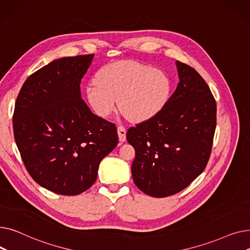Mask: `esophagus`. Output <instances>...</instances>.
<instances>
[{
	"label": "esophagus",
	"mask_w": 250,
	"mask_h": 250,
	"mask_svg": "<svg viewBox=\"0 0 250 250\" xmlns=\"http://www.w3.org/2000/svg\"><path fill=\"white\" fill-rule=\"evenodd\" d=\"M117 134H118V139H120V142H125L126 140V129L123 125H118L117 126Z\"/></svg>",
	"instance_id": "1"
}]
</instances>
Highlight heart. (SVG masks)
Masks as SVG:
<instances>
[{
  "mask_svg": "<svg viewBox=\"0 0 250 250\" xmlns=\"http://www.w3.org/2000/svg\"><path fill=\"white\" fill-rule=\"evenodd\" d=\"M171 92L172 80L166 72L134 61L106 63L86 87L88 102L98 116L108 117L118 99L123 113L134 123L158 114Z\"/></svg>",
  "mask_w": 250,
  "mask_h": 250,
  "instance_id": "obj_1",
  "label": "heart"
}]
</instances>
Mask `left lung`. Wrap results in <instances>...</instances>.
<instances>
[{"label":"left lung","mask_w":250,"mask_h":250,"mask_svg":"<svg viewBox=\"0 0 250 250\" xmlns=\"http://www.w3.org/2000/svg\"><path fill=\"white\" fill-rule=\"evenodd\" d=\"M179 83L165 107L128 128L135 148V185L156 198L188 188L207 166L216 129L217 104L208 84L190 65L176 61Z\"/></svg>","instance_id":"1"}]
</instances>
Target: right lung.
<instances>
[{
    "label": "right lung",
    "mask_w": 250,
    "mask_h": 250,
    "mask_svg": "<svg viewBox=\"0 0 250 250\" xmlns=\"http://www.w3.org/2000/svg\"><path fill=\"white\" fill-rule=\"evenodd\" d=\"M94 55L56 60L26 80L13 132L22 161L42 188L76 195L96 181L101 160L117 145L114 124L92 112L80 84Z\"/></svg>",
    "instance_id": "obj_1"
}]
</instances>
